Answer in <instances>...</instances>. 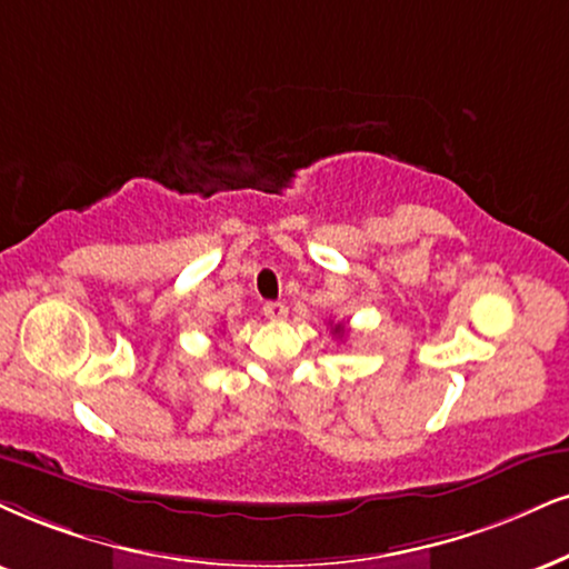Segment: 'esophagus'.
<instances>
[{"instance_id":"34e87169","label":"esophagus","mask_w":569,"mask_h":569,"mask_svg":"<svg viewBox=\"0 0 569 569\" xmlns=\"http://www.w3.org/2000/svg\"><path fill=\"white\" fill-rule=\"evenodd\" d=\"M263 317L271 321H282L287 319V306L279 303V300H269V303H263Z\"/></svg>"}]
</instances>
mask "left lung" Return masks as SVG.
<instances>
[{"mask_svg": "<svg viewBox=\"0 0 569 569\" xmlns=\"http://www.w3.org/2000/svg\"><path fill=\"white\" fill-rule=\"evenodd\" d=\"M332 332H335V335H342V332H346V327H342V325H335Z\"/></svg>", "mask_w": 569, "mask_h": 569, "instance_id": "obj_1", "label": "left lung"}]
</instances>
